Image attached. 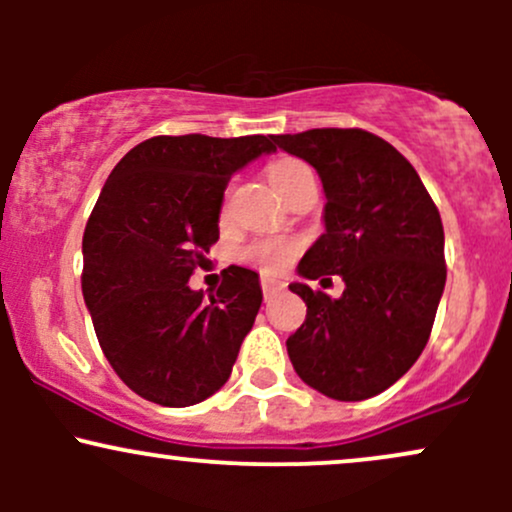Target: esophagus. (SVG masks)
Listing matches in <instances>:
<instances>
[{
    "instance_id": "obj_1",
    "label": "esophagus",
    "mask_w": 512,
    "mask_h": 512,
    "mask_svg": "<svg viewBox=\"0 0 512 512\" xmlns=\"http://www.w3.org/2000/svg\"><path fill=\"white\" fill-rule=\"evenodd\" d=\"M281 284L276 279H269V276H262V293H264V301L267 298H272L274 291H279Z\"/></svg>"
}]
</instances>
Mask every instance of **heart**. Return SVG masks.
Instances as JSON below:
<instances>
[{
  "label": "heart",
  "mask_w": 512,
  "mask_h": 512,
  "mask_svg": "<svg viewBox=\"0 0 512 512\" xmlns=\"http://www.w3.org/2000/svg\"><path fill=\"white\" fill-rule=\"evenodd\" d=\"M303 173H310V168L305 166L303 161H298V158H279V161H274L272 166L267 168L269 182H272V187L279 195ZM293 252H296V243H293V240L264 238L250 243L248 248L240 252V257L248 264H255V267L264 269V272H279V269H284L286 264H289Z\"/></svg>",
  "instance_id": "b5f03b06"
}]
</instances>
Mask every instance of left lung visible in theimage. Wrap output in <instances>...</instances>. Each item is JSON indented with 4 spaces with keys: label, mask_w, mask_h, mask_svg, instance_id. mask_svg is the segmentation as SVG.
Instances as JSON below:
<instances>
[{
    "label": "left lung",
    "mask_w": 512,
    "mask_h": 512,
    "mask_svg": "<svg viewBox=\"0 0 512 512\" xmlns=\"http://www.w3.org/2000/svg\"><path fill=\"white\" fill-rule=\"evenodd\" d=\"M274 144L317 170L325 233L298 262V276L339 274L330 298L303 281L308 305L286 339L298 378L325 397L361 402L395 385L421 356L445 289L440 214L414 166L363 129H308Z\"/></svg>",
    "instance_id": "obj_1"
}]
</instances>
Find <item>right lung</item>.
<instances>
[{"instance_id": "1", "label": "right lung", "mask_w": 512, "mask_h": 512, "mask_svg": "<svg viewBox=\"0 0 512 512\" xmlns=\"http://www.w3.org/2000/svg\"><path fill=\"white\" fill-rule=\"evenodd\" d=\"M272 137H154L105 180L84 231L81 291L105 358L129 390L161 407H190L231 378L262 305L260 274L223 269L216 291L192 272L219 240L228 180Z\"/></svg>"}]
</instances>
